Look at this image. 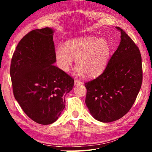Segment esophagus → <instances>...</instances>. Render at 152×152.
I'll return each instance as SVG.
<instances>
[{"instance_id": "obj_1", "label": "esophagus", "mask_w": 152, "mask_h": 152, "mask_svg": "<svg viewBox=\"0 0 152 152\" xmlns=\"http://www.w3.org/2000/svg\"><path fill=\"white\" fill-rule=\"evenodd\" d=\"M80 84H82V82L76 79L74 80V85L75 86H78V85H80Z\"/></svg>"}]
</instances>
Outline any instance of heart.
Here are the masks:
<instances>
[{"mask_svg": "<svg viewBox=\"0 0 152 152\" xmlns=\"http://www.w3.org/2000/svg\"><path fill=\"white\" fill-rule=\"evenodd\" d=\"M110 46L103 38L87 36L71 39L66 43L65 48L56 49L55 58L59 68L68 72L73 60L80 76L92 78L103 72L109 63Z\"/></svg>", "mask_w": 152, "mask_h": 152, "instance_id": "obj_1", "label": "heart"}]
</instances>
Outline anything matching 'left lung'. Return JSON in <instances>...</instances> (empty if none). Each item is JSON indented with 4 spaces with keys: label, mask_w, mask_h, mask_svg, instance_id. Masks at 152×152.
Masks as SVG:
<instances>
[{
    "label": "left lung",
    "mask_w": 152,
    "mask_h": 152,
    "mask_svg": "<svg viewBox=\"0 0 152 152\" xmlns=\"http://www.w3.org/2000/svg\"><path fill=\"white\" fill-rule=\"evenodd\" d=\"M119 47L101 76L84 84L86 104L95 119L110 123L124 116L135 102L142 83L141 56L137 46L121 28Z\"/></svg>",
    "instance_id": "1"
}]
</instances>
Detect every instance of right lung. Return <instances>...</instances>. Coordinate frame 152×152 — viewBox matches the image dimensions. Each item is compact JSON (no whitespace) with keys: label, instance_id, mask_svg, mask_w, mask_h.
<instances>
[{"label":"right lung","instance_id":"obj_1","mask_svg":"<svg viewBox=\"0 0 152 152\" xmlns=\"http://www.w3.org/2000/svg\"><path fill=\"white\" fill-rule=\"evenodd\" d=\"M51 27L24 36L12 56L10 74L15 99L30 119L42 125L54 123L65 108V96L74 79L56 63Z\"/></svg>","mask_w":152,"mask_h":152}]
</instances>
